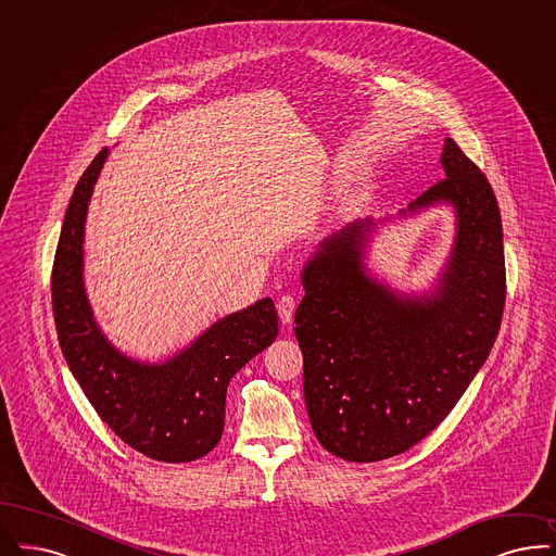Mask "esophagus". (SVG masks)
<instances>
[{"mask_svg":"<svg viewBox=\"0 0 556 556\" xmlns=\"http://www.w3.org/2000/svg\"><path fill=\"white\" fill-rule=\"evenodd\" d=\"M276 307H278V317H280V321H282L285 326H288V324L292 321V315H294V308H296V301H294L290 294H285V296H280V299H278Z\"/></svg>","mask_w":556,"mask_h":556,"instance_id":"obj_1","label":"esophagus"}]
</instances>
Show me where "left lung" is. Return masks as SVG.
<instances>
[{
    "label": "left lung",
    "mask_w": 556,
    "mask_h": 556,
    "mask_svg": "<svg viewBox=\"0 0 556 556\" xmlns=\"http://www.w3.org/2000/svg\"><path fill=\"white\" fill-rule=\"evenodd\" d=\"M445 179L400 216L450 204L455 241L431 296L395 294L363 262L375 223H350L301 271L294 315L315 437L349 462L408 452L453 410L493 349L505 307L503 225L493 187L445 140Z\"/></svg>",
    "instance_id": "left-lung-1"
}]
</instances>
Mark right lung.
I'll use <instances>...</instances> for the list:
<instances>
[{
    "label": "right lung",
    "instance_id": "obj_1",
    "mask_svg": "<svg viewBox=\"0 0 556 556\" xmlns=\"http://www.w3.org/2000/svg\"><path fill=\"white\" fill-rule=\"evenodd\" d=\"M109 148L84 170L65 212L51 274L58 340L92 408L124 443L156 462L212 452L225 431L227 388L278 333L271 299L218 319L186 350L150 365L115 349L97 326L84 288V225Z\"/></svg>",
    "mask_w": 556,
    "mask_h": 556
}]
</instances>
